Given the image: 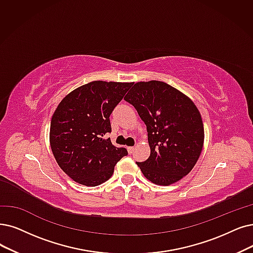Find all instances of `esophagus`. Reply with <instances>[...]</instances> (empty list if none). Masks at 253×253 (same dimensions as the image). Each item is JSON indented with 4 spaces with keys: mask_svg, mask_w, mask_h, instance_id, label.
Instances as JSON below:
<instances>
[{
    "mask_svg": "<svg viewBox=\"0 0 253 253\" xmlns=\"http://www.w3.org/2000/svg\"><path fill=\"white\" fill-rule=\"evenodd\" d=\"M134 150H135V147H134V146H128V147H127L128 154H133V153H134Z\"/></svg>",
    "mask_w": 253,
    "mask_h": 253,
    "instance_id": "34e87169",
    "label": "esophagus"
}]
</instances>
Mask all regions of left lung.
Instances as JSON below:
<instances>
[{
	"instance_id": "left-lung-1",
	"label": "left lung",
	"mask_w": 253,
	"mask_h": 253,
	"mask_svg": "<svg viewBox=\"0 0 253 253\" xmlns=\"http://www.w3.org/2000/svg\"><path fill=\"white\" fill-rule=\"evenodd\" d=\"M125 100L146 125L150 156L137 162L151 183L169 186L195 166L205 141L199 110L183 92L161 81L136 83Z\"/></svg>"
}]
</instances>
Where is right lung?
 <instances>
[{"instance_id":"right-lung-1","label":"right lung","mask_w":253,"mask_h":253,"mask_svg":"<svg viewBox=\"0 0 253 253\" xmlns=\"http://www.w3.org/2000/svg\"><path fill=\"white\" fill-rule=\"evenodd\" d=\"M133 83L93 81L69 92L50 120L49 144L59 167L78 184L95 187L127 155L110 138V115Z\"/></svg>"}]
</instances>
